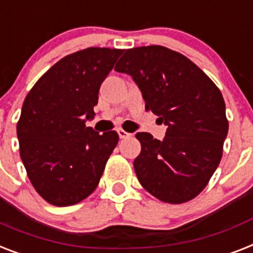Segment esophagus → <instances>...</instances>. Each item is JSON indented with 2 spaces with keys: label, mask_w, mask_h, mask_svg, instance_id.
<instances>
[{
  "label": "esophagus",
  "mask_w": 253,
  "mask_h": 253,
  "mask_svg": "<svg viewBox=\"0 0 253 253\" xmlns=\"http://www.w3.org/2000/svg\"><path fill=\"white\" fill-rule=\"evenodd\" d=\"M118 135H120L121 139H127V137L132 136V133L127 132V131L122 130V128H120V130H118Z\"/></svg>",
  "instance_id": "34e87169"
}]
</instances>
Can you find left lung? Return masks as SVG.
<instances>
[{
	"mask_svg": "<svg viewBox=\"0 0 253 253\" xmlns=\"http://www.w3.org/2000/svg\"><path fill=\"white\" fill-rule=\"evenodd\" d=\"M131 75L145 109L168 126L164 140L137 132L133 161L140 184L164 203L182 204L208 184L227 136L222 93L192 61L161 45L127 49L114 67Z\"/></svg>",
	"mask_w": 253,
	"mask_h": 253,
	"instance_id": "obj_1",
	"label": "left lung"
}]
</instances>
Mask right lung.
<instances>
[{"label": "right lung", "mask_w": 253, "mask_h": 253, "mask_svg": "<svg viewBox=\"0 0 253 253\" xmlns=\"http://www.w3.org/2000/svg\"><path fill=\"white\" fill-rule=\"evenodd\" d=\"M122 49L87 48L59 59L28 92L16 125L20 159L41 198L74 205L96 190L118 143L116 131L85 127L101 83Z\"/></svg>", "instance_id": "right-lung-1"}]
</instances>
